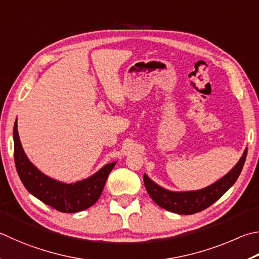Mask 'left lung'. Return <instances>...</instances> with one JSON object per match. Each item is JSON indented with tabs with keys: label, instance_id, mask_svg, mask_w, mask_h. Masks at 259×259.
Listing matches in <instances>:
<instances>
[{
	"label": "left lung",
	"instance_id": "8db88e82",
	"mask_svg": "<svg viewBox=\"0 0 259 259\" xmlns=\"http://www.w3.org/2000/svg\"><path fill=\"white\" fill-rule=\"evenodd\" d=\"M247 150V148L244 149L241 158L239 159V162L228 175H225L219 181L204 188V189L181 192L170 191L159 187L153 180H150L147 176L144 175L146 190L155 203L161 206L162 208L172 211V213L181 215L198 213V211L204 210L209 207L211 204H214L234 185V182L240 176L244 161H246Z\"/></svg>",
	"mask_w": 259,
	"mask_h": 259
}]
</instances>
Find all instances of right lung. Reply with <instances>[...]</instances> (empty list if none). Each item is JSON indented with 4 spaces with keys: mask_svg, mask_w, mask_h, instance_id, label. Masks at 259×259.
<instances>
[{
    "mask_svg": "<svg viewBox=\"0 0 259 259\" xmlns=\"http://www.w3.org/2000/svg\"><path fill=\"white\" fill-rule=\"evenodd\" d=\"M13 142L17 172L23 186L36 198L62 213H77L95 204L102 195L107 177L116 164H106L84 180L63 183L45 176L28 159L19 138L17 120L13 126Z\"/></svg>",
    "mask_w": 259,
    "mask_h": 259,
    "instance_id": "right-lung-1",
    "label": "right lung"
}]
</instances>
